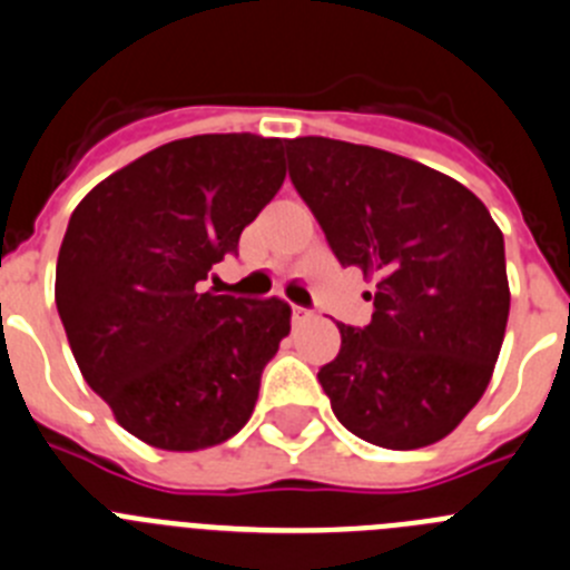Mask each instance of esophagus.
Segmentation results:
<instances>
[{
	"instance_id": "34e87169",
	"label": "esophagus",
	"mask_w": 570,
	"mask_h": 570,
	"mask_svg": "<svg viewBox=\"0 0 570 570\" xmlns=\"http://www.w3.org/2000/svg\"><path fill=\"white\" fill-rule=\"evenodd\" d=\"M309 315H312V312L306 309V306L292 304V323H295V326H301L304 321H309Z\"/></svg>"
}]
</instances>
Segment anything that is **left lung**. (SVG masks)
<instances>
[{
    "label": "left lung",
    "mask_w": 570,
    "mask_h": 570,
    "mask_svg": "<svg viewBox=\"0 0 570 570\" xmlns=\"http://www.w3.org/2000/svg\"><path fill=\"white\" fill-rule=\"evenodd\" d=\"M289 178L343 266L374 281L366 326H337L317 381L348 432L423 449L458 429L494 372L505 323V244L454 178L366 145L286 141Z\"/></svg>",
    "instance_id": "1"
}]
</instances>
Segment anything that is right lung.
<instances>
[{
	"label": "right lung",
	"mask_w": 570,
	"mask_h": 570,
	"mask_svg": "<svg viewBox=\"0 0 570 570\" xmlns=\"http://www.w3.org/2000/svg\"><path fill=\"white\" fill-rule=\"evenodd\" d=\"M284 178L281 138L209 132L136 158L70 215L56 309L87 386L138 440L209 449L253 414L289 304L204 281Z\"/></svg>",
	"instance_id": "1"
}]
</instances>
